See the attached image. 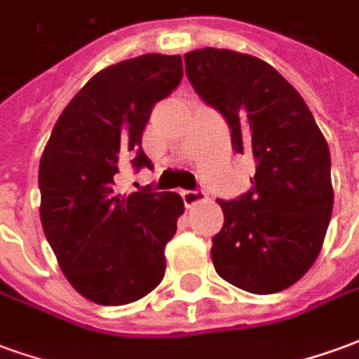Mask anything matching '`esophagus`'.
Listing matches in <instances>:
<instances>
[{
	"instance_id": "esophagus-1",
	"label": "esophagus",
	"mask_w": 359,
	"mask_h": 359,
	"mask_svg": "<svg viewBox=\"0 0 359 359\" xmlns=\"http://www.w3.org/2000/svg\"><path fill=\"white\" fill-rule=\"evenodd\" d=\"M182 200L187 203V208H192L196 203L205 200V192L203 190H182Z\"/></svg>"
}]
</instances>
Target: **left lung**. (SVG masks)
Wrapping results in <instances>:
<instances>
[{
    "instance_id": "8db88e82",
    "label": "left lung",
    "mask_w": 359,
    "mask_h": 359,
    "mask_svg": "<svg viewBox=\"0 0 359 359\" xmlns=\"http://www.w3.org/2000/svg\"><path fill=\"white\" fill-rule=\"evenodd\" d=\"M184 63L196 94L225 117L234 151L256 159L252 190L217 200L225 223L211 246L215 271L246 292H280L323 246L334 200L327 140L302 95L262 59L203 48Z\"/></svg>"
}]
</instances>
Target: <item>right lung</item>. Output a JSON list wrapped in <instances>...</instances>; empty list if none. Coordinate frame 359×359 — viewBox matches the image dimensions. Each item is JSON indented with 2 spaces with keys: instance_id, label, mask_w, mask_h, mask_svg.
Here are the masks:
<instances>
[{
  "instance_id": "right-lung-1",
  "label": "right lung",
  "mask_w": 359,
  "mask_h": 359,
  "mask_svg": "<svg viewBox=\"0 0 359 359\" xmlns=\"http://www.w3.org/2000/svg\"><path fill=\"white\" fill-rule=\"evenodd\" d=\"M182 79L180 55L146 53L94 74L51 130L38 171L43 234L73 288L102 306H125L165 275V246L184 202L177 192L121 194L118 169L154 165L142 133L157 102Z\"/></svg>"
}]
</instances>
